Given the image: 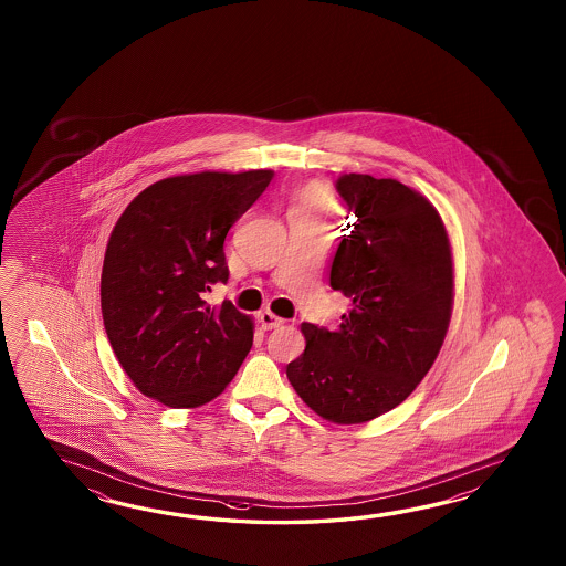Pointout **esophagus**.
I'll use <instances>...</instances> for the list:
<instances>
[{
	"label": "esophagus",
	"instance_id": "obj_1",
	"mask_svg": "<svg viewBox=\"0 0 566 566\" xmlns=\"http://www.w3.org/2000/svg\"><path fill=\"white\" fill-rule=\"evenodd\" d=\"M259 322L263 325V329H275L279 325H283V319L271 312L261 313V315H259Z\"/></svg>",
	"mask_w": 566,
	"mask_h": 566
}]
</instances>
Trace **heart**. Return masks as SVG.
<instances>
[{
	"label": "heart",
	"instance_id": "1",
	"mask_svg": "<svg viewBox=\"0 0 566 566\" xmlns=\"http://www.w3.org/2000/svg\"><path fill=\"white\" fill-rule=\"evenodd\" d=\"M334 208L332 196L325 192L324 188H312L310 192L301 198L300 210L312 212V214H329Z\"/></svg>",
	"mask_w": 566,
	"mask_h": 566
}]
</instances>
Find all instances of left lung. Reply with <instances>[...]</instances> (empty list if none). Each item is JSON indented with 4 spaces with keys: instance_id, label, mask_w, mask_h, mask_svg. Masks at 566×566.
<instances>
[{
    "instance_id": "8db88e82",
    "label": "left lung",
    "mask_w": 566,
    "mask_h": 566,
    "mask_svg": "<svg viewBox=\"0 0 566 566\" xmlns=\"http://www.w3.org/2000/svg\"><path fill=\"white\" fill-rule=\"evenodd\" d=\"M336 190L354 220L329 285L352 310L334 329L301 325L307 346L287 378L319 417L354 424L398 407L433 366L451 317L453 263L439 212L409 186L342 174Z\"/></svg>"
}]
</instances>
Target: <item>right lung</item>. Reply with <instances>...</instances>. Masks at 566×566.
I'll return each instance as SVG.
<instances>
[{"mask_svg":"<svg viewBox=\"0 0 566 566\" xmlns=\"http://www.w3.org/2000/svg\"><path fill=\"white\" fill-rule=\"evenodd\" d=\"M271 169L202 171L145 188L108 239L101 310L111 348L145 397L190 409L218 397L253 346V324L212 285L229 281L224 239Z\"/></svg>","mask_w":566,"mask_h":566,"instance_id":"obj_1","label":"right lung"}]
</instances>
